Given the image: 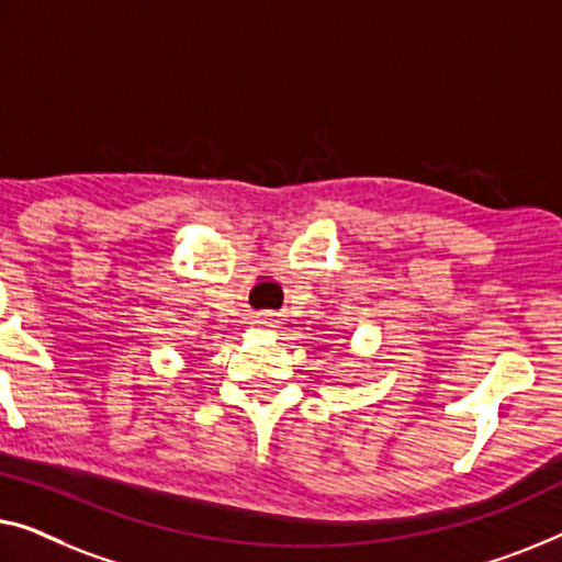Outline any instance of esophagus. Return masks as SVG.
I'll list each match as a JSON object with an SVG mask.
<instances>
[{
    "label": "esophagus",
    "mask_w": 562,
    "mask_h": 562,
    "mask_svg": "<svg viewBox=\"0 0 562 562\" xmlns=\"http://www.w3.org/2000/svg\"><path fill=\"white\" fill-rule=\"evenodd\" d=\"M257 323H259V326H265V328H278V318H274L272 313H259Z\"/></svg>",
    "instance_id": "34e87169"
}]
</instances>
